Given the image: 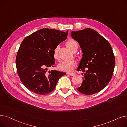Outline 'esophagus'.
Listing matches in <instances>:
<instances>
[{
  "label": "esophagus",
  "mask_w": 127,
  "mask_h": 127,
  "mask_svg": "<svg viewBox=\"0 0 127 127\" xmlns=\"http://www.w3.org/2000/svg\"><path fill=\"white\" fill-rule=\"evenodd\" d=\"M67 74L69 75H70L71 76H74L75 75V74L73 73H67Z\"/></svg>",
  "instance_id": "esophagus-1"
}]
</instances>
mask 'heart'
<instances>
[{
    "instance_id": "b5f03b06",
    "label": "heart",
    "mask_w": 127,
    "mask_h": 127,
    "mask_svg": "<svg viewBox=\"0 0 127 127\" xmlns=\"http://www.w3.org/2000/svg\"><path fill=\"white\" fill-rule=\"evenodd\" d=\"M66 46L69 50L72 52L74 49L76 47H78L76 42L72 39H70L66 43ZM59 46H57L54 49L53 51V57L55 60H59ZM76 66V62L73 60L71 61H63L60 63L58 64V67L59 69L63 71H66V72H69L72 71Z\"/></svg>"
}]
</instances>
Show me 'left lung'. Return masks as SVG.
<instances>
[{
	"label": "left lung",
	"mask_w": 127,
	"mask_h": 127,
	"mask_svg": "<svg viewBox=\"0 0 127 127\" xmlns=\"http://www.w3.org/2000/svg\"><path fill=\"white\" fill-rule=\"evenodd\" d=\"M70 35L79 43L83 53L77 69L83 72V81L77 90L86 95L100 92L111 80L115 66L111 45L91 29L72 31Z\"/></svg>",
	"instance_id": "obj_1"
}]
</instances>
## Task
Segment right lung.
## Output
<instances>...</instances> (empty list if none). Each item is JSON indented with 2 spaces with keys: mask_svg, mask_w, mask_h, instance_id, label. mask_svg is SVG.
I'll use <instances>...</instances> for the list:
<instances>
[{
  "mask_svg": "<svg viewBox=\"0 0 127 127\" xmlns=\"http://www.w3.org/2000/svg\"><path fill=\"white\" fill-rule=\"evenodd\" d=\"M68 31L42 29L26 37L16 57L17 72L22 84L32 92L45 95L52 92L65 73L48 68L53 67V51L67 38Z\"/></svg>",
  "mask_w": 127,
  "mask_h": 127,
  "instance_id": "right-lung-1",
  "label": "right lung"
}]
</instances>
